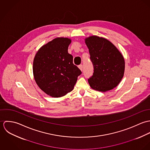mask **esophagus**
Masks as SVG:
<instances>
[{
  "label": "esophagus",
  "instance_id": "1",
  "mask_svg": "<svg viewBox=\"0 0 150 150\" xmlns=\"http://www.w3.org/2000/svg\"><path fill=\"white\" fill-rule=\"evenodd\" d=\"M79 68L80 69V70H81V71H83V66L82 64L79 65Z\"/></svg>",
  "mask_w": 150,
  "mask_h": 150
}]
</instances>
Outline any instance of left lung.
Returning <instances> with one entry per match:
<instances>
[{
    "instance_id": "1",
    "label": "left lung",
    "mask_w": 150,
    "mask_h": 150,
    "mask_svg": "<svg viewBox=\"0 0 150 150\" xmlns=\"http://www.w3.org/2000/svg\"><path fill=\"white\" fill-rule=\"evenodd\" d=\"M93 66L88 83L94 90L106 92L119 84L125 71V60L117 48L106 39L91 36L85 39Z\"/></svg>"
}]
</instances>
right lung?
Returning <instances> with one entry per match:
<instances>
[{"mask_svg":"<svg viewBox=\"0 0 150 150\" xmlns=\"http://www.w3.org/2000/svg\"><path fill=\"white\" fill-rule=\"evenodd\" d=\"M71 40L57 38L43 45L36 52L33 73L38 86L48 95L60 98L71 92L81 70L73 63L68 53Z\"/></svg>","mask_w":150,"mask_h":150,"instance_id":"obj_1","label":"right lung"}]
</instances>
